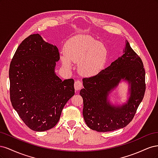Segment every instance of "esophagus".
<instances>
[{
  "mask_svg": "<svg viewBox=\"0 0 158 158\" xmlns=\"http://www.w3.org/2000/svg\"><path fill=\"white\" fill-rule=\"evenodd\" d=\"M83 87V85L82 82H80V80H76L74 83V89L76 91H78L81 89Z\"/></svg>",
  "mask_w": 158,
  "mask_h": 158,
  "instance_id": "esophagus-1",
  "label": "esophagus"
}]
</instances>
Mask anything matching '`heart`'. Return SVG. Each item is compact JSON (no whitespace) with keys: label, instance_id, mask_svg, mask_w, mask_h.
I'll use <instances>...</instances> for the list:
<instances>
[{"label":"heart","instance_id":"1","mask_svg":"<svg viewBox=\"0 0 158 158\" xmlns=\"http://www.w3.org/2000/svg\"><path fill=\"white\" fill-rule=\"evenodd\" d=\"M107 59L106 47L89 35L70 38L66 43L64 55L62 56L66 66H70L71 62L78 63L79 73L84 76L99 74L104 69Z\"/></svg>","mask_w":158,"mask_h":158}]
</instances>
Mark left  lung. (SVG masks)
Returning a JSON list of instances; mask_svg holds the SVG:
<instances>
[{"instance_id": "1", "label": "left lung", "mask_w": 158, "mask_h": 158, "mask_svg": "<svg viewBox=\"0 0 158 158\" xmlns=\"http://www.w3.org/2000/svg\"><path fill=\"white\" fill-rule=\"evenodd\" d=\"M145 70L140 59L127 41L123 55L95 76L82 80L83 116L88 127L98 132H109L125 127L135 116L146 90ZM122 81L129 84L127 102L112 104L109 94Z\"/></svg>"}]
</instances>
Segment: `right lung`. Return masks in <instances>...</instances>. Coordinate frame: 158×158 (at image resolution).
<instances>
[{"mask_svg": "<svg viewBox=\"0 0 158 158\" xmlns=\"http://www.w3.org/2000/svg\"><path fill=\"white\" fill-rule=\"evenodd\" d=\"M57 47L36 33L18 46L9 69L12 107L31 130L45 131L59 122L65 104L74 95L73 79L55 74Z\"/></svg>", "mask_w": 158, "mask_h": 158, "instance_id": "obj_1", "label": "right lung"}]
</instances>
